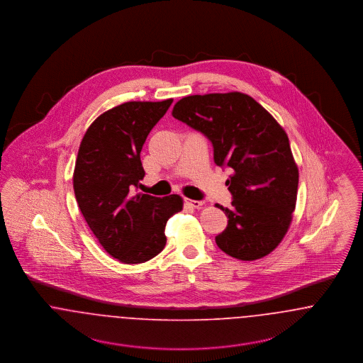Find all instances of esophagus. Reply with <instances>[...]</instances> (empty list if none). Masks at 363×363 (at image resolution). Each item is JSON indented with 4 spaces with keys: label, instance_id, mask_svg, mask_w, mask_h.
Returning <instances> with one entry per match:
<instances>
[{
    "label": "esophagus",
    "instance_id": "34e87169",
    "mask_svg": "<svg viewBox=\"0 0 363 363\" xmlns=\"http://www.w3.org/2000/svg\"><path fill=\"white\" fill-rule=\"evenodd\" d=\"M185 204L189 206V207L196 208V209H199V208L204 206L203 201H196V200H190V199H185Z\"/></svg>",
    "mask_w": 363,
    "mask_h": 363
}]
</instances>
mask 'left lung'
<instances>
[{
	"label": "left lung",
	"instance_id": "8db88e82",
	"mask_svg": "<svg viewBox=\"0 0 363 363\" xmlns=\"http://www.w3.org/2000/svg\"><path fill=\"white\" fill-rule=\"evenodd\" d=\"M174 118L204 133L218 166L233 174L225 181L233 208L215 241L225 255L255 261L283 241L293 222L298 166L287 133L252 96L242 92L190 95L174 104Z\"/></svg>",
	"mask_w": 363,
	"mask_h": 363
}]
</instances>
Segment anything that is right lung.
Wrapping results in <instances>:
<instances>
[{"mask_svg": "<svg viewBox=\"0 0 363 363\" xmlns=\"http://www.w3.org/2000/svg\"><path fill=\"white\" fill-rule=\"evenodd\" d=\"M173 99L118 104L89 125L80 143L73 189L86 225L104 250L123 264L154 259L166 246L164 227L182 211L178 194H135L145 138Z\"/></svg>", "mask_w": 363, "mask_h": 363, "instance_id": "add662e5", "label": "right lung"}]
</instances>
